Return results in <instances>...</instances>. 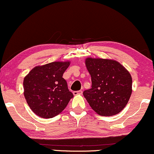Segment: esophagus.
Returning <instances> with one entry per match:
<instances>
[{
    "label": "esophagus",
    "mask_w": 154,
    "mask_h": 154,
    "mask_svg": "<svg viewBox=\"0 0 154 154\" xmlns=\"http://www.w3.org/2000/svg\"><path fill=\"white\" fill-rule=\"evenodd\" d=\"M74 95H78V94H82V91L79 90V91H73Z\"/></svg>",
    "instance_id": "esophagus-1"
}]
</instances>
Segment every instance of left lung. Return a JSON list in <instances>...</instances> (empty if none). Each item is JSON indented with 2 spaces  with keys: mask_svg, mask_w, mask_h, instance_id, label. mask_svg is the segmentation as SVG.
Returning a JSON list of instances; mask_svg holds the SVG:
<instances>
[{
  "mask_svg": "<svg viewBox=\"0 0 154 154\" xmlns=\"http://www.w3.org/2000/svg\"><path fill=\"white\" fill-rule=\"evenodd\" d=\"M85 64L91 75V88L84 91L89 104L101 116L117 114L125 107L132 92V78L115 60L88 57Z\"/></svg>",
  "mask_w": 154,
  "mask_h": 154,
  "instance_id": "left-lung-1",
  "label": "left lung"
}]
</instances>
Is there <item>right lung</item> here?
<instances>
[{
    "mask_svg": "<svg viewBox=\"0 0 154 154\" xmlns=\"http://www.w3.org/2000/svg\"><path fill=\"white\" fill-rule=\"evenodd\" d=\"M69 62H53L37 66L23 81L26 102L36 115L49 119L65 109L74 97L63 75Z\"/></svg>",
    "mask_w": 154,
    "mask_h": 154,
    "instance_id": "obj_1",
    "label": "right lung"
}]
</instances>
